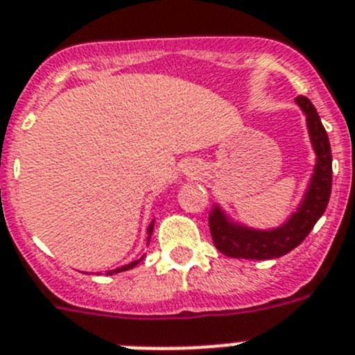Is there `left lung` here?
I'll list each match as a JSON object with an SVG mask.
<instances>
[{
	"instance_id": "8db88e82",
	"label": "left lung",
	"mask_w": 355,
	"mask_h": 355,
	"mask_svg": "<svg viewBox=\"0 0 355 355\" xmlns=\"http://www.w3.org/2000/svg\"><path fill=\"white\" fill-rule=\"evenodd\" d=\"M295 102L306 114L309 138L317 154V164L304 200L285 225L274 230H253L237 225L230 221V217L219 207H214L209 216L210 233L214 245L226 257L244 260H270L283 257L308 237L327 209L333 187V155L327 132L308 97L299 95Z\"/></svg>"
}]
</instances>
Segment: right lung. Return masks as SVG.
I'll list each match as a JSON object with an SVG mask.
<instances>
[{
  "mask_svg": "<svg viewBox=\"0 0 355 355\" xmlns=\"http://www.w3.org/2000/svg\"><path fill=\"white\" fill-rule=\"evenodd\" d=\"M154 223H155V221H152V223H150V226H148V241H150V235H152V232H154ZM141 260H143V258H139V260L130 261L129 265H123V267H120V269L107 270V276H111V274H116V272H122V270H129V269H132V267H136V265H138L139 261H141Z\"/></svg>",
  "mask_w": 355,
  "mask_h": 355,
  "instance_id": "add662e5",
  "label": "right lung"
}]
</instances>
